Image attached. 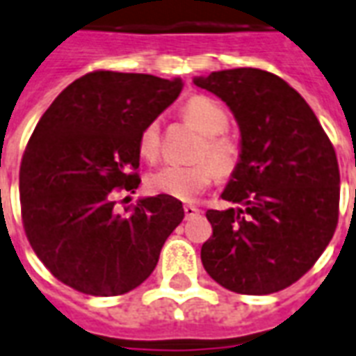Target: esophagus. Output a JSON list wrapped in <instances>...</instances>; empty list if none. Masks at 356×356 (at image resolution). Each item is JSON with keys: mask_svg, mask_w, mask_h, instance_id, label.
<instances>
[{"mask_svg": "<svg viewBox=\"0 0 356 356\" xmlns=\"http://www.w3.org/2000/svg\"><path fill=\"white\" fill-rule=\"evenodd\" d=\"M183 209H185V217L186 218L196 217V215H200V213H202L198 207H196V205H192V204H185V207H183Z\"/></svg>", "mask_w": 356, "mask_h": 356, "instance_id": "34e87169", "label": "esophagus"}]
</instances>
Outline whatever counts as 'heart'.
I'll return each mask as SVG.
<instances>
[{
	"label": "heart",
	"instance_id": "heart-1",
	"mask_svg": "<svg viewBox=\"0 0 356 356\" xmlns=\"http://www.w3.org/2000/svg\"><path fill=\"white\" fill-rule=\"evenodd\" d=\"M183 113L188 122L204 134L196 158H202L194 164H170L152 171L147 177V188L152 194H164L177 200H194L198 194L211 185L220 175H230L236 171L241 160V147L236 139L226 136L230 126V117L222 105L207 96H191L183 105ZM139 154L145 160H156L160 154V122L156 118L147 122L139 131ZM212 160L209 161V158Z\"/></svg>",
	"mask_w": 356,
	"mask_h": 356
}]
</instances>
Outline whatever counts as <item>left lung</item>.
<instances>
[{"label":"left lung","mask_w":356,"mask_h":356,"mask_svg":"<svg viewBox=\"0 0 356 356\" xmlns=\"http://www.w3.org/2000/svg\"><path fill=\"white\" fill-rule=\"evenodd\" d=\"M194 84L220 97L241 130V160L222 192L238 207L207 209L213 236L202 264L238 294L283 291L312 270L336 232V151L304 97L273 73L213 71Z\"/></svg>","instance_id":"1"}]
</instances>
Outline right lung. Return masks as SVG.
<instances>
[{"label": "right lung", "mask_w": 356, "mask_h": 356, "mask_svg": "<svg viewBox=\"0 0 356 356\" xmlns=\"http://www.w3.org/2000/svg\"><path fill=\"white\" fill-rule=\"evenodd\" d=\"M181 88L179 79L92 71L35 126L20 164L22 225L39 260L64 285L118 296L156 268L162 245L185 217L183 204L158 194L118 213L117 194L139 186V131Z\"/></svg>", "instance_id": "obj_1"}]
</instances>
